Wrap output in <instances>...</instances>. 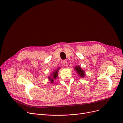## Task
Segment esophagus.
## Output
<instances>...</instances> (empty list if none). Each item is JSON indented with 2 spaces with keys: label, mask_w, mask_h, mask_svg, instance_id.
<instances>
[{
  "label": "esophagus",
  "mask_w": 123,
  "mask_h": 123,
  "mask_svg": "<svg viewBox=\"0 0 123 123\" xmlns=\"http://www.w3.org/2000/svg\"><path fill=\"white\" fill-rule=\"evenodd\" d=\"M62 64L65 67H67L68 66V63H67V61H65V60L62 62Z\"/></svg>",
  "instance_id": "34e87169"
}]
</instances>
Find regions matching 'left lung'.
Segmentation results:
<instances>
[{
  "instance_id": "8db88e82",
  "label": "left lung",
  "mask_w": 123,
  "mask_h": 123,
  "mask_svg": "<svg viewBox=\"0 0 123 123\" xmlns=\"http://www.w3.org/2000/svg\"><path fill=\"white\" fill-rule=\"evenodd\" d=\"M75 70L77 71V73L79 74L80 76L81 77H83L85 76V72L82 69H81L80 66H76L75 67Z\"/></svg>"
}]
</instances>
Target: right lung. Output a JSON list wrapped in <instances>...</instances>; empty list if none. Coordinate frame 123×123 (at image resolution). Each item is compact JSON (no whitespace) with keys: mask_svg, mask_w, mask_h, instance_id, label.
<instances>
[{"mask_svg":"<svg viewBox=\"0 0 123 123\" xmlns=\"http://www.w3.org/2000/svg\"><path fill=\"white\" fill-rule=\"evenodd\" d=\"M57 70H56V71H55L53 73V74H51L52 76H53V79H56V78L57 77ZM52 79V78H51V77H49V79H50L51 80V82L52 83L53 82V79Z\"/></svg>","mask_w":123,"mask_h":123,"instance_id":"add662e5","label":"right lung"}]
</instances>
